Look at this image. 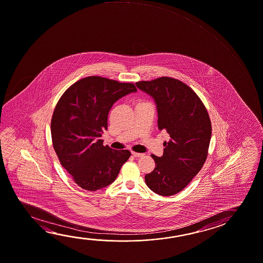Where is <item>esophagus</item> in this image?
<instances>
[{"label":"esophagus","instance_id":"esophagus-1","mask_svg":"<svg viewBox=\"0 0 263 263\" xmlns=\"http://www.w3.org/2000/svg\"><path fill=\"white\" fill-rule=\"evenodd\" d=\"M132 155L135 158H141V157L144 156V154H142V153H137V152H132Z\"/></svg>","mask_w":263,"mask_h":263}]
</instances>
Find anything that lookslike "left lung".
<instances>
[{"label": "left lung", "mask_w": 263, "mask_h": 263, "mask_svg": "<svg viewBox=\"0 0 263 263\" xmlns=\"http://www.w3.org/2000/svg\"><path fill=\"white\" fill-rule=\"evenodd\" d=\"M136 85L154 99L158 127L171 138L164 141L163 155H151L156 167L145 181L155 194L171 196L185 188L205 162L211 121L198 95L179 80L161 77Z\"/></svg>", "instance_id": "1"}]
</instances>
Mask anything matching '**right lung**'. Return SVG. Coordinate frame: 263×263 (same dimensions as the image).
I'll use <instances>...</instances> for the list:
<instances>
[{
	"label": "right lung",
	"mask_w": 263,
	"mask_h": 263,
	"mask_svg": "<svg viewBox=\"0 0 263 263\" xmlns=\"http://www.w3.org/2000/svg\"><path fill=\"white\" fill-rule=\"evenodd\" d=\"M136 91L133 83L90 76L75 82L59 100L51 119L53 147L82 189L93 192L111 184L129 159V151H114L100 138L107 129L112 104Z\"/></svg>",
	"instance_id": "obj_1"
}]
</instances>
